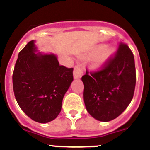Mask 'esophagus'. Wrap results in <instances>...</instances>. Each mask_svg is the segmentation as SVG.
<instances>
[{"label": "esophagus", "mask_w": 150, "mask_h": 150, "mask_svg": "<svg viewBox=\"0 0 150 150\" xmlns=\"http://www.w3.org/2000/svg\"><path fill=\"white\" fill-rule=\"evenodd\" d=\"M83 75V70L79 66H76L74 67V79H79Z\"/></svg>", "instance_id": "obj_1"}]
</instances>
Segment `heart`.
Segmentation results:
<instances>
[{
    "mask_svg": "<svg viewBox=\"0 0 150 150\" xmlns=\"http://www.w3.org/2000/svg\"><path fill=\"white\" fill-rule=\"evenodd\" d=\"M92 53H95L91 59V65L92 68L98 70L110 60L114 53V49L105 46H98Z\"/></svg>",
    "mask_w": 150,
    "mask_h": 150,
    "instance_id": "b5f03b06",
    "label": "heart"
}]
</instances>
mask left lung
I'll return each mask as SVG.
<instances>
[{"label":"left lung","mask_w":150,"mask_h":150,"mask_svg":"<svg viewBox=\"0 0 150 150\" xmlns=\"http://www.w3.org/2000/svg\"><path fill=\"white\" fill-rule=\"evenodd\" d=\"M83 99L87 111L95 120L109 122L120 116L132 101L136 84L133 53L121 43L114 58L101 71L82 76Z\"/></svg>","instance_id":"1"}]
</instances>
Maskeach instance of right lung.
<instances>
[{"instance_id":"1","label":"right lung","mask_w":150,"mask_h":150,"mask_svg":"<svg viewBox=\"0 0 150 150\" xmlns=\"http://www.w3.org/2000/svg\"><path fill=\"white\" fill-rule=\"evenodd\" d=\"M73 71L59 65L55 54L38 52L35 40L30 41L18 53L13 74L18 106L34 121L47 123L54 120L74 80Z\"/></svg>"}]
</instances>
